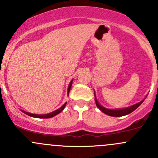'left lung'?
<instances>
[{
	"mask_svg": "<svg viewBox=\"0 0 158 158\" xmlns=\"http://www.w3.org/2000/svg\"><path fill=\"white\" fill-rule=\"evenodd\" d=\"M95 104H96L97 107H98V109L101 110L102 112H104L105 114H108V115H110V116H113V117H121V116H124V115H126V114H130V113H131L132 111H135L137 108L139 107V106L141 105V103L144 102V100H143V101L137 103V104L134 105V106H130V107L126 108V109L111 110V109H106V108L100 106V105L98 104V101H97L96 98H95Z\"/></svg>",
	"mask_w": 158,
	"mask_h": 158,
	"instance_id": "8db88e82",
	"label": "left lung"
}]
</instances>
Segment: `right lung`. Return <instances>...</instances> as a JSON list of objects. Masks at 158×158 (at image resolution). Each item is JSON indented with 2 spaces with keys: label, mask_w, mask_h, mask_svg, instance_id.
Segmentation results:
<instances>
[{
  "label": "right lung",
  "mask_w": 158,
  "mask_h": 158,
  "mask_svg": "<svg viewBox=\"0 0 158 158\" xmlns=\"http://www.w3.org/2000/svg\"><path fill=\"white\" fill-rule=\"evenodd\" d=\"M72 83H73V81H71V82H70V83H69V88H68V91H67L68 95H69V93L70 89H71ZM66 103H65V104L63 105V106H62L61 108H60V109H59L56 110V111H52V112L49 113V114H31V113L27 112V111H23V110H21V111H23V113H25V114H27V115L31 116V117H33V118H52V117H53V116L56 115V114H58L59 113L61 112V111H63V109H64V108H65V106H66Z\"/></svg>",
  "instance_id": "1"
}]
</instances>
